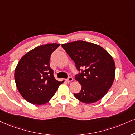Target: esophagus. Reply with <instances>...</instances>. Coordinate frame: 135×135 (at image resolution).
Masks as SVG:
<instances>
[{
    "instance_id": "34e87169",
    "label": "esophagus",
    "mask_w": 135,
    "mask_h": 135,
    "mask_svg": "<svg viewBox=\"0 0 135 135\" xmlns=\"http://www.w3.org/2000/svg\"><path fill=\"white\" fill-rule=\"evenodd\" d=\"M66 81H67V82H71V81H73V78L71 77V76H69L67 79H66Z\"/></svg>"
}]
</instances>
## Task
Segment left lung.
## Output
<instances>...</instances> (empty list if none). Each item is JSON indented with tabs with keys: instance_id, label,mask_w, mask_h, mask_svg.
<instances>
[{
	"instance_id": "8db88e82",
	"label": "left lung",
	"mask_w": 135,
	"mask_h": 135,
	"mask_svg": "<svg viewBox=\"0 0 135 135\" xmlns=\"http://www.w3.org/2000/svg\"><path fill=\"white\" fill-rule=\"evenodd\" d=\"M62 47L78 70H81L75 76L81 86L80 92L74 93L75 98L85 103L102 99L115 79V64L112 56L100 45L83 40L62 44Z\"/></svg>"
}]
</instances>
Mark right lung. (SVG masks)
Returning a JSON list of instances; mask_svg holds the SVG:
<instances>
[{
  "label": "right lung",
  "mask_w": 135,
  "mask_h": 135,
  "mask_svg": "<svg viewBox=\"0 0 135 135\" xmlns=\"http://www.w3.org/2000/svg\"><path fill=\"white\" fill-rule=\"evenodd\" d=\"M60 45L47 44L38 46L18 62L15 70V81L20 95L29 103L37 105L47 103L64 81L54 78L50 66L51 54Z\"/></svg>",
  "instance_id": "add662e5"
}]
</instances>
